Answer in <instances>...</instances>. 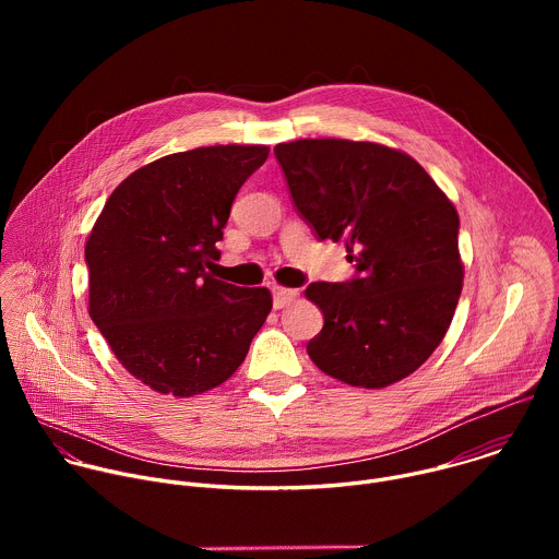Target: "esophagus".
<instances>
[{
    "mask_svg": "<svg viewBox=\"0 0 559 559\" xmlns=\"http://www.w3.org/2000/svg\"><path fill=\"white\" fill-rule=\"evenodd\" d=\"M272 294H274V307H276V309H281V307L289 305L292 300H296L298 289H289V287H274V289H272Z\"/></svg>",
    "mask_w": 559,
    "mask_h": 559,
    "instance_id": "esophagus-1",
    "label": "esophagus"
}]
</instances>
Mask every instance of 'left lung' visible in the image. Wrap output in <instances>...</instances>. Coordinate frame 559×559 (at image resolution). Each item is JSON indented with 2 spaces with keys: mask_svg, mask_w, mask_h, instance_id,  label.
Segmentation results:
<instances>
[{
  "mask_svg": "<svg viewBox=\"0 0 559 559\" xmlns=\"http://www.w3.org/2000/svg\"><path fill=\"white\" fill-rule=\"evenodd\" d=\"M274 154L298 214L356 265L352 281L305 289L325 316L309 358L352 386L407 378L442 343L462 292L453 203L416 158L380 143L300 139Z\"/></svg>",
  "mask_w": 559,
  "mask_h": 559,
  "instance_id": "left-lung-1",
  "label": "left lung"
}]
</instances>
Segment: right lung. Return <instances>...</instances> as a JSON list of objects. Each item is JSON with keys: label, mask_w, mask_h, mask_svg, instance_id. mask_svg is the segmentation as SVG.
Segmentation results:
<instances>
[{"label": "right lung", "mask_w": 559, "mask_h": 559, "mask_svg": "<svg viewBox=\"0 0 559 559\" xmlns=\"http://www.w3.org/2000/svg\"><path fill=\"white\" fill-rule=\"evenodd\" d=\"M267 145H210L134 170L108 197L86 243L91 318L117 360L158 393L225 382L272 309L267 287L214 278L234 197Z\"/></svg>", "instance_id": "add662e5"}]
</instances>
